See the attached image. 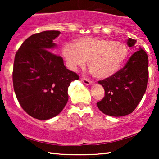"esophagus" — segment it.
<instances>
[{
	"instance_id": "esophagus-1",
	"label": "esophagus",
	"mask_w": 159,
	"mask_h": 159,
	"mask_svg": "<svg viewBox=\"0 0 159 159\" xmlns=\"http://www.w3.org/2000/svg\"><path fill=\"white\" fill-rule=\"evenodd\" d=\"M81 81L83 82L84 84L85 85H90V84H93V82L90 81V80L87 79V78H81Z\"/></svg>"
}]
</instances>
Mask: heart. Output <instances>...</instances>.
<instances>
[{
    "label": "heart",
    "mask_w": 159,
    "mask_h": 159,
    "mask_svg": "<svg viewBox=\"0 0 159 159\" xmlns=\"http://www.w3.org/2000/svg\"><path fill=\"white\" fill-rule=\"evenodd\" d=\"M62 54L70 70L84 68L88 61L93 75L105 79L114 75L123 64L128 56V47L120 41L82 37L76 40L75 45L65 43Z\"/></svg>",
    "instance_id": "heart-1"
}]
</instances>
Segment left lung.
I'll return each mask as SVG.
<instances>
[{"label":"left lung","instance_id":"1","mask_svg":"<svg viewBox=\"0 0 159 159\" xmlns=\"http://www.w3.org/2000/svg\"><path fill=\"white\" fill-rule=\"evenodd\" d=\"M136 42L129 38L128 46H134ZM148 63L147 53L140 47L123 69L114 75L98 81L105 90L104 98L96 103L98 109L112 116H123L132 113L147 90Z\"/></svg>","mask_w":159,"mask_h":159}]
</instances>
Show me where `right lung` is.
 Wrapping results in <instances>:
<instances>
[{
    "label": "right lung",
    "mask_w": 159,
    "mask_h": 159,
    "mask_svg": "<svg viewBox=\"0 0 159 159\" xmlns=\"http://www.w3.org/2000/svg\"><path fill=\"white\" fill-rule=\"evenodd\" d=\"M58 30H46L25 39L16 52L12 71L14 91L24 111L40 120L51 119L68 102V87L79 76L66 68L61 56L51 52Z\"/></svg>",
    "instance_id": "obj_1"
}]
</instances>
